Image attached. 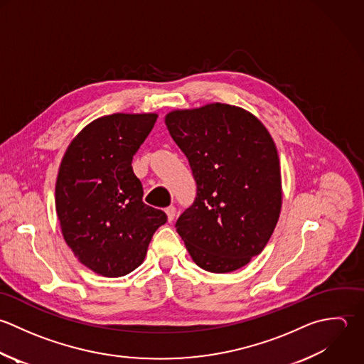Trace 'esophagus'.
Wrapping results in <instances>:
<instances>
[{
  "label": "esophagus",
  "mask_w": 364,
  "mask_h": 364,
  "mask_svg": "<svg viewBox=\"0 0 364 364\" xmlns=\"http://www.w3.org/2000/svg\"><path fill=\"white\" fill-rule=\"evenodd\" d=\"M166 214H167V220L171 223L176 218V207L170 205L166 208Z\"/></svg>",
  "instance_id": "obj_1"
}]
</instances>
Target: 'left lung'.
Segmentation results:
<instances>
[{
  "label": "left lung",
  "instance_id": "8db88e82",
  "mask_svg": "<svg viewBox=\"0 0 364 364\" xmlns=\"http://www.w3.org/2000/svg\"><path fill=\"white\" fill-rule=\"evenodd\" d=\"M166 126L197 184L194 203L176 223L178 235L200 268H242L268 244L282 205L269 132L252 113L225 103L173 110Z\"/></svg>",
  "mask_w": 364,
  "mask_h": 364
}]
</instances>
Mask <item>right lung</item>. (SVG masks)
<instances>
[{
    "label": "right lung",
    "mask_w": 364,
    "mask_h": 364,
    "mask_svg": "<svg viewBox=\"0 0 364 364\" xmlns=\"http://www.w3.org/2000/svg\"><path fill=\"white\" fill-rule=\"evenodd\" d=\"M157 120L156 113H114L89 123L59 166L55 205L65 242L93 272L119 278L144 259L164 211L143 203L132 160Z\"/></svg>",
    "instance_id": "obj_1"
}]
</instances>
